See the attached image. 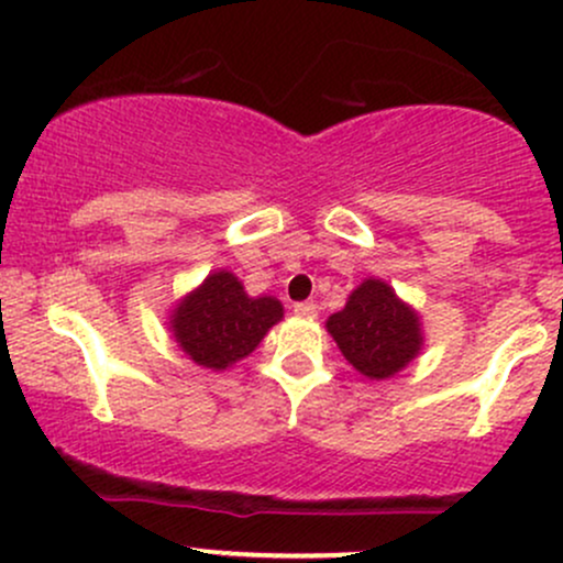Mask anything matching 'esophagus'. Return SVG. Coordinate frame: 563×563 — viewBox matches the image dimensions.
<instances>
[{"instance_id":"obj_1","label":"esophagus","mask_w":563,"mask_h":563,"mask_svg":"<svg viewBox=\"0 0 563 563\" xmlns=\"http://www.w3.org/2000/svg\"><path fill=\"white\" fill-rule=\"evenodd\" d=\"M294 314H296V318H303V320H314V318H318V303H312V301L294 303Z\"/></svg>"}]
</instances>
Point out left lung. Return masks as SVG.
<instances>
[{"instance_id":"left-lung-1","label":"left lung","mask_w":563,"mask_h":563,"mask_svg":"<svg viewBox=\"0 0 563 563\" xmlns=\"http://www.w3.org/2000/svg\"><path fill=\"white\" fill-rule=\"evenodd\" d=\"M325 328L346 363L367 380L397 376L421 354L426 341L418 309L380 277H365Z\"/></svg>"}]
</instances>
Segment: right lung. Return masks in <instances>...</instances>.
Wrapping results in <instances>:
<instances>
[{
	"label": "right lung",
	"mask_w": 563,
	"mask_h": 563,
	"mask_svg": "<svg viewBox=\"0 0 563 563\" xmlns=\"http://www.w3.org/2000/svg\"><path fill=\"white\" fill-rule=\"evenodd\" d=\"M283 320L275 296H249L230 269H214L172 307L169 331L187 360L209 371H228L249 357Z\"/></svg>",
	"instance_id": "right-lung-1"
}]
</instances>
